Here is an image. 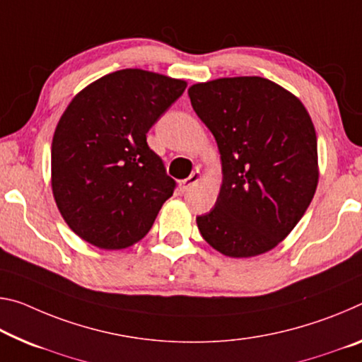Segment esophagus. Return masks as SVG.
<instances>
[{
	"mask_svg": "<svg viewBox=\"0 0 362 362\" xmlns=\"http://www.w3.org/2000/svg\"><path fill=\"white\" fill-rule=\"evenodd\" d=\"M199 180H202V174H199V170L192 172V175L188 177V179L180 182V192H188L194 183H198Z\"/></svg>",
	"mask_w": 362,
	"mask_h": 362,
	"instance_id": "obj_1",
	"label": "esophagus"
}]
</instances>
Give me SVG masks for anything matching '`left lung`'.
Instances as JSON below:
<instances>
[{
	"instance_id": "1",
	"label": "left lung",
	"mask_w": 362,
	"mask_h": 362,
	"mask_svg": "<svg viewBox=\"0 0 362 362\" xmlns=\"http://www.w3.org/2000/svg\"><path fill=\"white\" fill-rule=\"evenodd\" d=\"M192 106L217 141L222 187L197 217L219 253L251 257L277 246L313 202L317 136L303 103L262 77H227L188 88Z\"/></svg>"
}]
</instances>
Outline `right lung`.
<instances>
[{
    "label": "right lung",
    "instance_id": "obj_1",
    "mask_svg": "<svg viewBox=\"0 0 362 362\" xmlns=\"http://www.w3.org/2000/svg\"><path fill=\"white\" fill-rule=\"evenodd\" d=\"M187 82L124 69L71 101L51 146V187L67 226L103 250H122L150 232L175 180L146 143Z\"/></svg>",
    "mask_w": 362,
    "mask_h": 362
}]
</instances>
